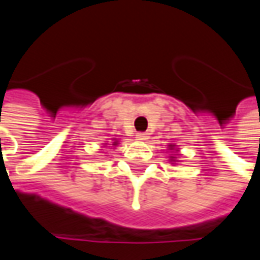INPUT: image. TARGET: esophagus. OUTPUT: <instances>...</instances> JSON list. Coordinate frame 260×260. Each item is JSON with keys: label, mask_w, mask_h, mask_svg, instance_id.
<instances>
[{"label": "esophagus", "mask_w": 260, "mask_h": 260, "mask_svg": "<svg viewBox=\"0 0 260 260\" xmlns=\"http://www.w3.org/2000/svg\"><path fill=\"white\" fill-rule=\"evenodd\" d=\"M136 138H138L139 141H146L149 136L146 132H138V134H136Z\"/></svg>", "instance_id": "esophagus-1"}]
</instances>
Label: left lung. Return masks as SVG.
I'll return each mask as SVG.
<instances>
[{
	"label": "left lung",
	"mask_w": 260,
	"mask_h": 260,
	"mask_svg": "<svg viewBox=\"0 0 260 260\" xmlns=\"http://www.w3.org/2000/svg\"><path fill=\"white\" fill-rule=\"evenodd\" d=\"M170 149H173V146H172V145H170Z\"/></svg>",
	"instance_id": "1"
}]
</instances>
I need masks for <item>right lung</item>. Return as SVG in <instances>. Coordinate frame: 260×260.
Wrapping results in <instances>:
<instances>
[{
	"instance_id": "obj_1",
	"label": "right lung",
	"mask_w": 260,
	"mask_h": 260,
	"mask_svg": "<svg viewBox=\"0 0 260 260\" xmlns=\"http://www.w3.org/2000/svg\"><path fill=\"white\" fill-rule=\"evenodd\" d=\"M115 143H117V142H114V145H115Z\"/></svg>"
}]
</instances>
